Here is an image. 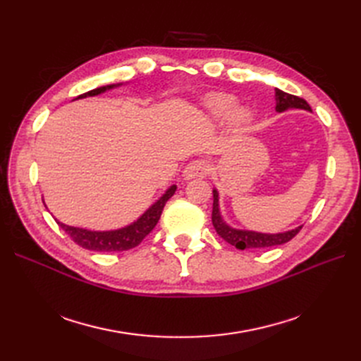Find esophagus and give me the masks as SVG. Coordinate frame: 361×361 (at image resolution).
Returning <instances> with one entry per match:
<instances>
[{
	"label": "esophagus",
	"mask_w": 361,
	"mask_h": 361,
	"mask_svg": "<svg viewBox=\"0 0 361 361\" xmlns=\"http://www.w3.org/2000/svg\"><path fill=\"white\" fill-rule=\"evenodd\" d=\"M211 171V164L204 159H195L191 161L183 170L185 179H194V178H206Z\"/></svg>",
	"instance_id": "34e87169"
}]
</instances>
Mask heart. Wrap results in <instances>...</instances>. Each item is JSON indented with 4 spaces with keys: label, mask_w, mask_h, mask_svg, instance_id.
Returning <instances> with one entry per match:
<instances>
[{
    "label": "heart",
    "mask_w": 361,
    "mask_h": 361,
    "mask_svg": "<svg viewBox=\"0 0 361 361\" xmlns=\"http://www.w3.org/2000/svg\"><path fill=\"white\" fill-rule=\"evenodd\" d=\"M233 105H235V97L231 94H215L209 101L211 110L216 116H226L232 110ZM248 118H250V114L245 110H238L233 114V123L238 128L244 126L248 122Z\"/></svg>",
    "instance_id": "1"
}]
</instances>
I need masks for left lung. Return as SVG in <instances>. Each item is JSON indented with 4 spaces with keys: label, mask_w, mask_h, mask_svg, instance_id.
Returning a JSON list of instances; mask_svg holds the SVG:
<instances>
[{
    "label": "left lung",
    "mask_w": 361,
    "mask_h": 361,
    "mask_svg": "<svg viewBox=\"0 0 361 361\" xmlns=\"http://www.w3.org/2000/svg\"><path fill=\"white\" fill-rule=\"evenodd\" d=\"M276 101H277V111H285L288 108H302V110L310 111V105L305 102L302 97L293 96L289 93L281 92L276 89ZM212 224L215 227L216 233L220 235L226 243L236 247L238 250H248V248H267V247H276L289 243L292 238L298 235V232L302 228V226L293 228V231L285 232V233H257L250 231H236V228L228 227L220 215V209H218V192L214 190V204H212Z\"/></svg>",
    "instance_id": "1"
}]
</instances>
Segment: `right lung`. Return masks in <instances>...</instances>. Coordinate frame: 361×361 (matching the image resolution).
I'll return each instance as SVG.
<instances>
[{
    "instance_id": "1",
    "label": "right lung",
    "mask_w": 361,
    "mask_h": 361,
    "mask_svg": "<svg viewBox=\"0 0 361 361\" xmlns=\"http://www.w3.org/2000/svg\"><path fill=\"white\" fill-rule=\"evenodd\" d=\"M114 85H106V87H99V89H94L87 92L80 97H87V96H96L102 92H105L106 89H111ZM176 191V187H173L167 190V192L162 195V197L152 206L149 209L141 215L138 220L130 224L128 227L118 228V231H110V232H92V231H85V228H80V227H72V226H66L60 221L59 226L66 232L72 241L75 244H78L80 247L85 248V250H92V251H123V250H129L137 247L143 239L154 231V227L157 226V223L159 221L161 214L164 206L169 202V199Z\"/></svg>"
}]
</instances>
